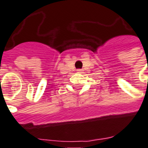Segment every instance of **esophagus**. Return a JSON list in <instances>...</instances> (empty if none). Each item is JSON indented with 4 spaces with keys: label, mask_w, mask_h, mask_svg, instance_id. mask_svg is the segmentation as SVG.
<instances>
[{
    "label": "esophagus",
    "mask_w": 148,
    "mask_h": 148,
    "mask_svg": "<svg viewBox=\"0 0 148 148\" xmlns=\"http://www.w3.org/2000/svg\"><path fill=\"white\" fill-rule=\"evenodd\" d=\"M77 73H80V74H81V73H82V70H81V69H79V70H77Z\"/></svg>",
    "instance_id": "obj_1"
}]
</instances>
